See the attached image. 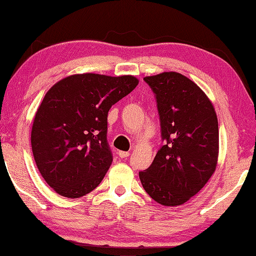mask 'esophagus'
<instances>
[{"label": "esophagus", "mask_w": 256, "mask_h": 256, "mask_svg": "<svg viewBox=\"0 0 256 256\" xmlns=\"http://www.w3.org/2000/svg\"><path fill=\"white\" fill-rule=\"evenodd\" d=\"M129 152H127V151H119V157L120 158H122V159H126V158H128L129 157Z\"/></svg>", "instance_id": "esophagus-1"}]
</instances>
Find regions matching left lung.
Here are the masks:
<instances>
[{
    "mask_svg": "<svg viewBox=\"0 0 256 256\" xmlns=\"http://www.w3.org/2000/svg\"><path fill=\"white\" fill-rule=\"evenodd\" d=\"M154 94L164 146L140 172L151 198L166 206L184 204L202 190L216 170L218 121L212 104L179 72L144 77Z\"/></svg>",
    "mask_w": 256,
    "mask_h": 256,
    "instance_id": "1",
    "label": "left lung"
}]
</instances>
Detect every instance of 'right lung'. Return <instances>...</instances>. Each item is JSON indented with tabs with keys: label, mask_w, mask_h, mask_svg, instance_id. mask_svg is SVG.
<instances>
[{
	"label": "right lung",
	"mask_w": 256,
	"mask_h": 256,
	"mask_svg": "<svg viewBox=\"0 0 256 256\" xmlns=\"http://www.w3.org/2000/svg\"><path fill=\"white\" fill-rule=\"evenodd\" d=\"M137 84L129 75L80 74L50 88L36 110L31 144L40 174L55 192L76 198L102 182L113 162L107 114Z\"/></svg>",
	"instance_id": "1"
}]
</instances>
